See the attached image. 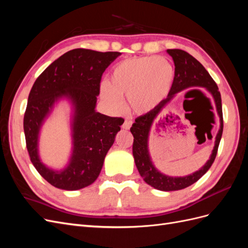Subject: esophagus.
Masks as SVG:
<instances>
[{
  "label": "esophagus",
  "mask_w": 248,
  "mask_h": 248,
  "mask_svg": "<svg viewBox=\"0 0 248 248\" xmlns=\"http://www.w3.org/2000/svg\"><path fill=\"white\" fill-rule=\"evenodd\" d=\"M131 125H132V121H131V120L126 119V120H125V122H124V123H123V125H122V128L127 130V129H129V128H130Z\"/></svg>",
  "instance_id": "1"
}]
</instances>
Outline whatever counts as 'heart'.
Listing matches in <instances>:
<instances>
[{
  "label": "heart",
  "mask_w": 248,
  "mask_h": 248,
  "mask_svg": "<svg viewBox=\"0 0 248 248\" xmlns=\"http://www.w3.org/2000/svg\"><path fill=\"white\" fill-rule=\"evenodd\" d=\"M175 69L170 61L158 57L127 59L111 70L109 81L100 87L101 99L112 109L122 108V97H128L138 114L151 111L170 93Z\"/></svg>",
  "instance_id": "1"
}]
</instances>
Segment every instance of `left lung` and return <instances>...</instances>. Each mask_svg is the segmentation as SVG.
<instances>
[{
    "label": "left lung",
    "instance_id": "8db88e82",
    "mask_svg": "<svg viewBox=\"0 0 248 248\" xmlns=\"http://www.w3.org/2000/svg\"><path fill=\"white\" fill-rule=\"evenodd\" d=\"M168 54L172 58L175 64V78L170 91L166 99H163L154 109L148 114L136 119V123L132 124L130 131L133 136L132 154L138 170L144 181L155 189L162 191H174L186 188L191 184L196 183L200 178L204 176L208 170L211 168L212 163L217 154L219 142L222 136L223 119L221 96L218 91L216 82L210 76L196 58H193L188 52L182 49H168ZM189 87H204L209 93H211L216 103L217 112L220 117L221 127L217 135L216 144L208 161L199 171L190 175L183 177H171L164 175L157 170L154 166L148 152V136L153 123L167 104L172 100L175 94L183 89ZM189 92L202 94L200 90L193 89ZM188 92V93H189Z\"/></svg>",
    "mask_w": 248,
    "mask_h": 248
}]
</instances>
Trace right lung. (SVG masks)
<instances>
[{
  "label": "right lung",
  "mask_w": 248,
  "mask_h": 248,
  "mask_svg": "<svg viewBox=\"0 0 248 248\" xmlns=\"http://www.w3.org/2000/svg\"><path fill=\"white\" fill-rule=\"evenodd\" d=\"M121 55L76 48L52 62L36 79L29 94L24 130L30 158L37 171L52 186L78 190L98 178L104 158L121 130L122 118L96 111L102 73ZM65 99L72 104V154L62 170L46 166L39 155V138L44 122L55 104Z\"/></svg>",
  "instance_id": "right-lung-1"
}]
</instances>
